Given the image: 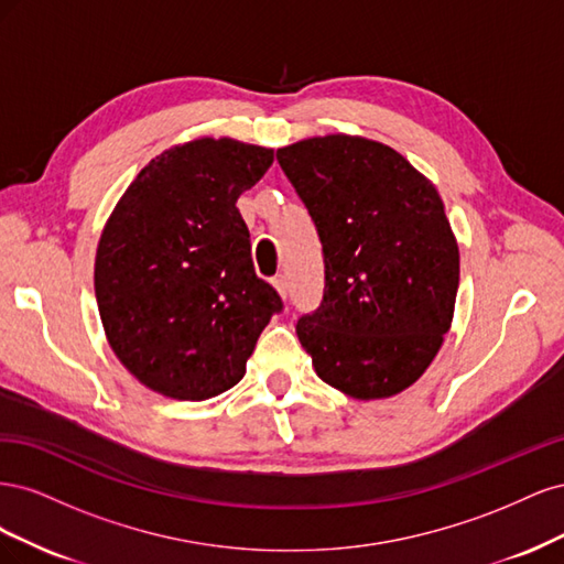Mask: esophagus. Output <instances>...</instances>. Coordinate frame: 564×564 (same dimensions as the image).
I'll return each mask as SVG.
<instances>
[{"label": "esophagus", "instance_id": "esophagus-1", "mask_svg": "<svg viewBox=\"0 0 564 564\" xmlns=\"http://www.w3.org/2000/svg\"><path fill=\"white\" fill-rule=\"evenodd\" d=\"M272 284H275V289H278L282 299H286V296H289V282H286V278H284V275H278L275 280H272Z\"/></svg>", "mask_w": 564, "mask_h": 564}]
</instances>
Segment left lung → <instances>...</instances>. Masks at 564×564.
Here are the masks:
<instances>
[{
	"label": "left lung",
	"instance_id": "obj_1",
	"mask_svg": "<svg viewBox=\"0 0 564 564\" xmlns=\"http://www.w3.org/2000/svg\"><path fill=\"white\" fill-rule=\"evenodd\" d=\"M317 228L319 308L296 324L317 377L355 400L398 395L454 317L458 247L435 185L392 148L332 133L278 150Z\"/></svg>",
	"mask_w": 564,
	"mask_h": 564
}]
</instances>
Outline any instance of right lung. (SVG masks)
I'll list each match as a JSON object with an SVG mask.
<instances>
[{"label":"right lung","mask_w":564,"mask_h":564,"mask_svg":"<svg viewBox=\"0 0 564 564\" xmlns=\"http://www.w3.org/2000/svg\"><path fill=\"white\" fill-rule=\"evenodd\" d=\"M272 150L197 139L150 160L100 235L96 301L108 344L135 379L174 400H209L245 377L282 299L256 275L237 197Z\"/></svg>","instance_id":"obj_1"}]
</instances>
